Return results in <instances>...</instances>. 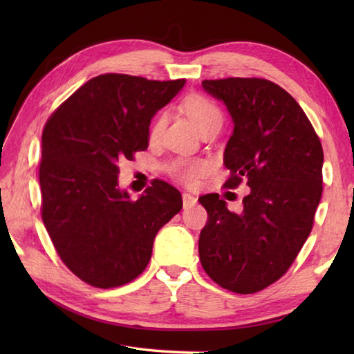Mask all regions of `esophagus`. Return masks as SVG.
<instances>
[{"instance_id": "34e87169", "label": "esophagus", "mask_w": 354, "mask_h": 354, "mask_svg": "<svg viewBox=\"0 0 354 354\" xmlns=\"http://www.w3.org/2000/svg\"><path fill=\"white\" fill-rule=\"evenodd\" d=\"M183 202H184V207L187 208V207H192V205L196 204L198 198L193 196V194H190V193H184L183 194Z\"/></svg>"}]
</instances>
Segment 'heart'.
<instances>
[{
	"mask_svg": "<svg viewBox=\"0 0 354 354\" xmlns=\"http://www.w3.org/2000/svg\"><path fill=\"white\" fill-rule=\"evenodd\" d=\"M183 111L185 112V115L190 118L193 126L196 127V131H201L202 127H205L207 124H212L214 122H222V114L219 108H217L212 100H208L207 97L199 95V94H193L187 97L183 103ZM162 126H164V115L158 117V120L153 123L152 135L160 133ZM201 169H202L201 165L183 164L181 167H179V173H181V176L185 179V181H194Z\"/></svg>",
	"mask_w": 354,
	"mask_h": 354,
	"instance_id": "obj_1",
	"label": "heart"
}]
</instances>
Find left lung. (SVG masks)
Here are the masks:
<instances>
[{
	"instance_id": "8db88e82",
	"label": "left lung",
	"mask_w": 354,
	"mask_h": 354,
	"mask_svg": "<svg viewBox=\"0 0 354 354\" xmlns=\"http://www.w3.org/2000/svg\"><path fill=\"white\" fill-rule=\"evenodd\" d=\"M232 124L223 153L225 187L246 181L243 209L232 213L217 193L201 196L208 222L199 259L208 277L236 293L268 288L290 268L309 237L322 194L321 141L293 97L266 79L204 80Z\"/></svg>"
}]
</instances>
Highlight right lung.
Returning <instances> with one entry per match:
<instances>
[{
    "label": "right lung",
    "instance_id": "obj_1",
    "mask_svg": "<svg viewBox=\"0 0 354 354\" xmlns=\"http://www.w3.org/2000/svg\"><path fill=\"white\" fill-rule=\"evenodd\" d=\"M185 79L102 74L68 97L45 124L42 221L59 257L100 289L132 281L156 232L183 208L175 187L155 179L138 199L118 185V164L149 146V126Z\"/></svg>",
    "mask_w": 354,
    "mask_h": 354
}]
</instances>
